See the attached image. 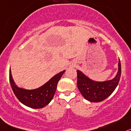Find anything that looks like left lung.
<instances>
[{"label": "left lung", "instance_id": "1", "mask_svg": "<svg viewBox=\"0 0 131 131\" xmlns=\"http://www.w3.org/2000/svg\"><path fill=\"white\" fill-rule=\"evenodd\" d=\"M118 72L113 79L104 82H95L88 78L81 71H77V86L83 97L91 102H100L105 100L117 86L121 74L120 60Z\"/></svg>", "mask_w": 131, "mask_h": 131}]
</instances>
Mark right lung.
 <instances>
[{
    "mask_svg": "<svg viewBox=\"0 0 131 131\" xmlns=\"http://www.w3.org/2000/svg\"><path fill=\"white\" fill-rule=\"evenodd\" d=\"M64 72L65 70L59 72L45 84L34 90H26L18 88L14 82L10 70L9 72V78L12 90L21 103L29 107L41 109L48 105L53 98L58 82Z\"/></svg>",
    "mask_w": 131,
    "mask_h": 131,
    "instance_id": "1",
    "label": "right lung"
}]
</instances>
